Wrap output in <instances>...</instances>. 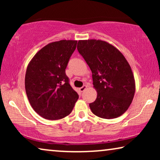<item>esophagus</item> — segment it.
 <instances>
[{
    "mask_svg": "<svg viewBox=\"0 0 160 160\" xmlns=\"http://www.w3.org/2000/svg\"><path fill=\"white\" fill-rule=\"evenodd\" d=\"M87 85H84V86L81 87V88H79V90H80V92H84V91L85 90V89H87Z\"/></svg>",
    "mask_w": 160,
    "mask_h": 160,
    "instance_id": "esophagus-1",
    "label": "esophagus"
}]
</instances>
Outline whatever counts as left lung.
Wrapping results in <instances>:
<instances>
[{
    "label": "left lung",
    "mask_w": 160,
    "mask_h": 160,
    "mask_svg": "<svg viewBox=\"0 0 160 160\" xmlns=\"http://www.w3.org/2000/svg\"><path fill=\"white\" fill-rule=\"evenodd\" d=\"M77 49L91 69L98 93L89 104L92 112L107 119L122 116L135 92L134 75L128 60L119 49L102 40H79Z\"/></svg>",
    "instance_id": "left-lung-1"
}]
</instances>
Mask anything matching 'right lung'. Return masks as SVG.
I'll use <instances>...</instances> for the list:
<instances>
[{
	"mask_svg": "<svg viewBox=\"0 0 160 160\" xmlns=\"http://www.w3.org/2000/svg\"><path fill=\"white\" fill-rule=\"evenodd\" d=\"M77 41L61 40L48 43L35 54L26 70L25 86L33 110L49 120L69 115L78 95L65 74Z\"/></svg>",
	"mask_w": 160,
	"mask_h": 160,
	"instance_id": "obj_1",
	"label": "right lung"
}]
</instances>
